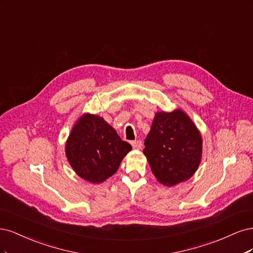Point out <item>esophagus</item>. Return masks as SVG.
Instances as JSON below:
<instances>
[{
  "label": "esophagus",
  "instance_id": "obj_1",
  "mask_svg": "<svg viewBox=\"0 0 253 253\" xmlns=\"http://www.w3.org/2000/svg\"><path fill=\"white\" fill-rule=\"evenodd\" d=\"M131 145H132V147H133V149H141L142 148V142L141 141H132L131 142Z\"/></svg>",
  "mask_w": 253,
  "mask_h": 253
}]
</instances>
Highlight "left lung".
<instances>
[{"mask_svg":"<svg viewBox=\"0 0 253 253\" xmlns=\"http://www.w3.org/2000/svg\"><path fill=\"white\" fill-rule=\"evenodd\" d=\"M144 154L159 183L172 187L195 173L202 160L200 130L182 109L158 111L145 138Z\"/></svg>","mask_w":253,"mask_h":253,"instance_id":"8db88e82","label":"left lung"}]
</instances>
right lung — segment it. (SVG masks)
<instances>
[{
	"mask_svg": "<svg viewBox=\"0 0 253 253\" xmlns=\"http://www.w3.org/2000/svg\"><path fill=\"white\" fill-rule=\"evenodd\" d=\"M132 149L102 117L84 113L73 125L65 153L73 171L83 180L100 184L117 172Z\"/></svg>",
	"mask_w": 253,
	"mask_h": 253,
	"instance_id": "right-lung-1",
	"label": "right lung"
}]
</instances>
